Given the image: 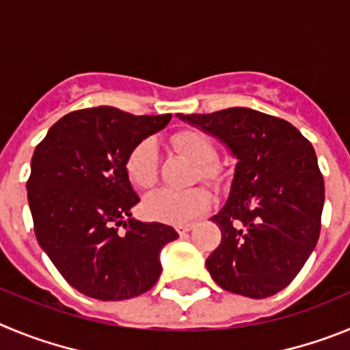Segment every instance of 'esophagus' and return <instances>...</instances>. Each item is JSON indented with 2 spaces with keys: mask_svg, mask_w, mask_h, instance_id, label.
Listing matches in <instances>:
<instances>
[{
  "mask_svg": "<svg viewBox=\"0 0 350 350\" xmlns=\"http://www.w3.org/2000/svg\"><path fill=\"white\" fill-rule=\"evenodd\" d=\"M194 226H196L194 222H187V224H178L177 231L180 234H185V233H189L191 230H194Z\"/></svg>",
  "mask_w": 350,
  "mask_h": 350,
  "instance_id": "obj_1",
  "label": "esophagus"
}]
</instances>
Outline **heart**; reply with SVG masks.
Returning a JSON list of instances; mask_svg holds the SVG:
<instances>
[{
    "label": "heart",
    "instance_id": "b5f03b06",
    "mask_svg": "<svg viewBox=\"0 0 350 350\" xmlns=\"http://www.w3.org/2000/svg\"><path fill=\"white\" fill-rule=\"evenodd\" d=\"M173 147L191 157L198 165L200 177L206 180H215L219 175L215 159V145L208 135L198 129L178 131L172 140ZM128 177L137 187H150L157 178V150L152 140H142L131 148L126 159ZM212 205V196L203 187L193 189H168L159 187L148 193L144 200V213L154 221L168 224H184L193 221L200 213L206 212Z\"/></svg>",
    "mask_w": 350,
    "mask_h": 350
}]
</instances>
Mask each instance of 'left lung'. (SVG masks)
<instances>
[{"mask_svg":"<svg viewBox=\"0 0 350 350\" xmlns=\"http://www.w3.org/2000/svg\"><path fill=\"white\" fill-rule=\"evenodd\" d=\"M177 117L217 138L237 159L228 200L210 217L222 240L206 270L234 295L273 296L319 240L324 180L314 147L287 120L252 108Z\"/></svg>","mask_w":350,"mask_h":350,"instance_id":"8db88e82","label":"left lung"}]
</instances>
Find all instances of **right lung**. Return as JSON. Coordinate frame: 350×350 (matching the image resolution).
<instances>
[{"mask_svg": "<svg viewBox=\"0 0 350 350\" xmlns=\"http://www.w3.org/2000/svg\"><path fill=\"white\" fill-rule=\"evenodd\" d=\"M170 120L83 108L61 117L35 148L27 203L36 240L89 298L119 301L150 289L163 270L161 250L178 238L172 226L131 217L140 198L126 172L131 148Z\"/></svg>", "mask_w": 350, "mask_h": 350, "instance_id": "1", "label": "right lung"}]
</instances>
